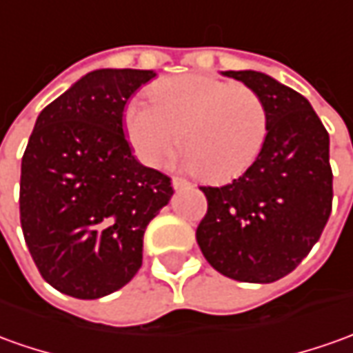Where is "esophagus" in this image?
<instances>
[{
	"label": "esophagus",
	"instance_id": "esophagus-1",
	"mask_svg": "<svg viewBox=\"0 0 353 353\" xmlns=\"http://www.w3.org/2000/svg\"><path fill=\"white\" fill-rule=\"evenodd\" d=\"M172 185H174V189H185V187H191V183L187 179H181V177H174Z\"/></svg>",
	"mask_w": 353,
	"mask_h": 353
}]
</instances>
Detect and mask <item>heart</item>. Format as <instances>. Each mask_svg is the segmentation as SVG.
Segmentation results:
<instances>
[{
  "label": "heart",
  "instance_id": "1",
  "mask_svg": "<svg viewBox=\"0 0 353 353\" xmlns=\"http://www.w3.org/2000/svg\"><path fill=\"white\" fill-rule=\"evenodd\" d=\"M150 96L152 104L133 100L125 110L127 139L146 166L162 164L179 139V166L224 181L243 174L267 143L268 106L249 86L185 75L158 83Z\"/></svg>",
  "mask_w": 353,
  "mask_h": 353
}]
</instances>
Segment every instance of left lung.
Instances as JSON below:
<instances>
[{
    "mask_svg": "<svg viewBox=\"0 0 353 353\" xmlns=\"http://www.w3.org/2000/svg\"><path fill=\"white\" fill-rule=\"evenodd\" d=\"M265 98L267 143L245 172L201 187L208 210L196 243L220 274L270 284L307 257L332 208L328 133L307 98L261 71H222Z\"/></svg>",
    "mask_w": 353,
    "mask_h": 353,
    "instance_id": "left-lung-1",
    "label": "left lung"
}]
</instances>
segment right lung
<instances>
[{
    "mask_svg": "<svg viewBox=\"0 0 353 353\" xmlns=\"http://www.w3.org/2000/svg\"><path fill=\"white\" fill-rule=\"evenodd\" d=\"M146 69H96L40 112L21 164V226L50 286L77 299L123 288L143 265L148 222L174 195L127 143L129 98Z\"/></svg>",
    "mask_w": 353,
    "mask_h": 353,
    "instance_id": "right-lung-1",
    "label": "right lung"
}]
</instances>
